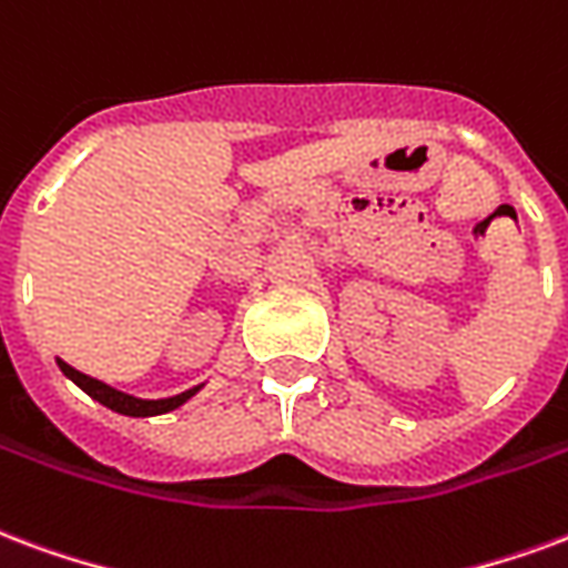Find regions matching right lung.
Wrapping results in <instances>:
<instances>
[{
  "mask_svg": "<svg viewBox=\"0 0 568 568\" xmlns=\"http://www.w3.org/2000/svg\"><path fill=\"white\" fill-rule=\"evenodd\" d=\"M60 364V369L69 376L78 388H83L87 394H90L92 400H99L102 406H108V409H113V413L120 415H132V418H146V415H162V413H171V409H178V406H183V403L195 394L199 388L192 390H183V394H178V397H165V400H138V397H132V394H123V390L111 388V385H104V382L92 379V376H87V373H81V369H74L71 364H65V361H57Z\"/></svg>",
  "mask_w": 568,
  "mask_h": 568,
  "instance_id": "right-lung-1",
  "label": "right lung"
}]
</instances>
